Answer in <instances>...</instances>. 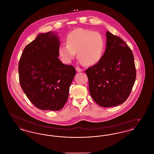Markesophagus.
<instances>
[{"label":"esophagus","instance_id":"34e87169","mask_svg":"<svg viewBox=\"0 0 154 154\" xmlns=\"http://www.w3.org/2000/svg\"><path fill=\"white\" fill-rule=\"evenodd\" d=\"M75 70H76V71L77 72H81L82 71V70L81 69L80 67H75Z\"/></svg>","mask_w":154,"mask_h":154}]
</instances>
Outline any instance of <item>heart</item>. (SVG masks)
<instances>
[{
    "mask_svg": "<svg viewBox=\"0 0 154 154\" xmlns=\"http://www.w3.org/2000/svg\"><path fill=\"white\" fill-rule=\"evenodd\" d=\"M66 44L59 49L63 62L70 63L77 53L78 58L87 65H94L100 60L104 46L100 33L82 28L71 32L67 37Z\"/></svg>",
    "mask_w": 154,
    "mask_h": 154,
    "instance_id": "heart-1",
    "label": "heart"
}]
</instances>
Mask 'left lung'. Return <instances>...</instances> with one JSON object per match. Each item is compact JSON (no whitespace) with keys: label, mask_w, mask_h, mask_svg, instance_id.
I'll list each match as a JSON object with an SVG mask.
<instances>
[{"label":"left lung","mask_w":154,"mask_h":154,"mask_svg":"<svg viewBox=\"0 0 154 154\" xmlns=\"http://www.w3.org/2000/svg\"><path fill=\"white\" fill-rule=\"evenodd\" d=\"M106 49L98 63L85 73L94 100L103 107L125 102L134 85L136 72L132 50L119 37L107 31Z\"/></svg>","instance_id":"left-lung-1"}]
</instances>
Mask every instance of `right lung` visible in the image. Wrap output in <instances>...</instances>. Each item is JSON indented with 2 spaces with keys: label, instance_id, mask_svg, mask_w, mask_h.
I'll return each instance as SVG.
<instances>
[{
  "label": "right lung",
  "instance_id": "right-lung-1",
  "mask_svg": "<svg viewBox=\"0 0 154 154\" xmlns=\"http://www.w3.org/2000/svg\"><path fill=\"white\" fill-rule=\"evenodd\" d=\"M60 42L57 33H40L28 44L20 59V85L30 101L43 110L62 109L75 75L72 65L59 59Z\"/></svg>",
  "mask_w": 154,
  "mask_h": 154
}]
</instances>
